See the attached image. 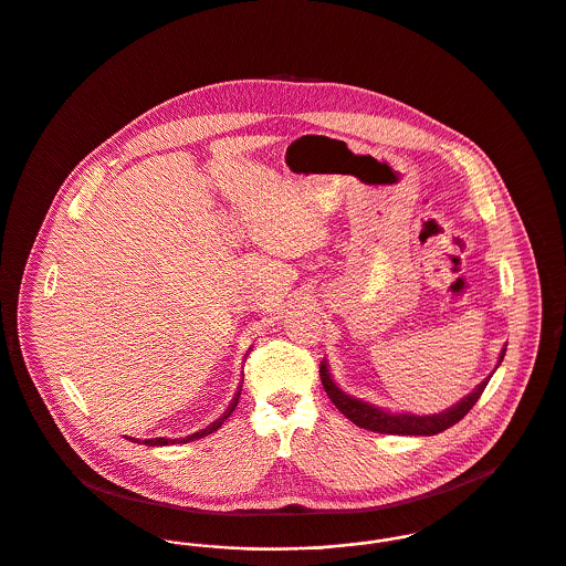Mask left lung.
Wrapping results in <instances>:
<instances>
[{
    "label": "left lung",
    "instance_id": "8db88e82",
    "mask_svg": "<svg viewBox=\"0 0 566 566\" xmlns=\"http://www.w3.org/2000/svg\"><path fill=\"white\" fill-rule=\"evenodd\" d=\"M503 356H505V347L500 354L497 367L502 365ZM493 374L484 377L464 399H460L455 406L442 410L439 415H410V412H390V410H384V408L374 406L369 401H363V399H356V397L347 395L343 388H338V384L329 376V369H327L325 360L318 367L321 384H323L327 397L352 423H356L358 428L377 432V434H401V437H434V434L444 432L447 428L455 426L475 406V401L484 392V388L491 381Z\"/></svg>",
    "mask_w": 566,
    "mask_h": 566
}]
</instances>
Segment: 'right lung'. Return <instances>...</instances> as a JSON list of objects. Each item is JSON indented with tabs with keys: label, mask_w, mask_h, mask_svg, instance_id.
<instances>
[{
	"label": "right lung",
	"mask_w": 566,
	"mask_h": 566,
	"mask_svg": "<svg viewBox=\"0 0 566 566\" xmlns=\"http://www.w3.org/2000/svg\"><path fill=\"white\" fill-rule=\"evenodd\" d=\"M239 397H241V386H239V390H237V395H234V399H232V403L228 406V410L223 412V417L221 419H217L214 423H210L206 430H199V432H195V434H190V437H185V439H147L143 440L147 447H165V444H174V442H190V440L203 439V437H208V434H212V432H217L221 426H223V421L234 412V408H237V403H239ZM132 442H138V439H129Z\"/></svg>",
	"instance_id": "1"
}]
</instances>
